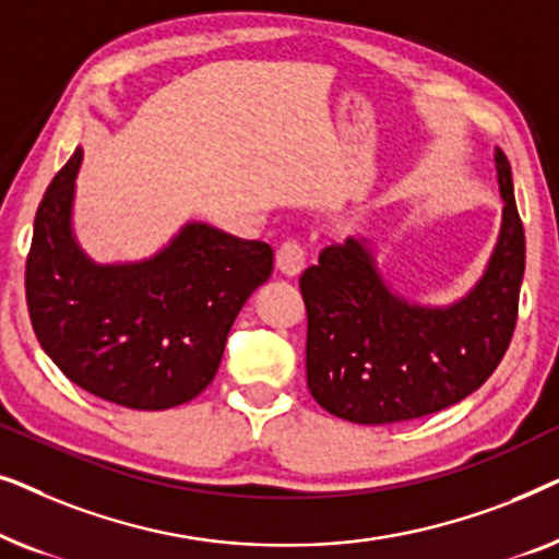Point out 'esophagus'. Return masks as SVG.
Masks as SVG:
<instances>
[{
	"instance_id": "obj_1",
	"label": "esophagus",
	"mask_w": 559,
	"mask_h": 559,
	"mask_svg": "<svg viewBox=\"0 0 559 559\" xmlns=\"http://www.w3.org/2000/svg\"><path fill=\"white\" fill-rule=\"evenodd\" d=\"M277 270L287 277H295L305 270V249L300 241L287 239L282 247L277 249Z\"/></svg>"
}]
</instances>
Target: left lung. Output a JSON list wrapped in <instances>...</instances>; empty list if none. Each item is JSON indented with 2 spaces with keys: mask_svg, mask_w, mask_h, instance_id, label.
Listing matches in <instances>:
<instances>
[{
  "mask_svg": "<svg viewBox=\"0 0 559 559\" xmlns=\"http://www.w3.org/2000/svg\"><path fill=\"white\" fill-rule=\"evenodd\" d=\"M501 231L484 277L445 308L394 295L366 239L320 251L300 277L308 310V389L320 407L356 425L417 419L461 402L507 354L524 280V226L511 165L496 150Z\"/></svg>",
  "mask_w": 559,
  "mask_h": 559,
  "instance_id": "left-lung-1",
  "label": "left lung"
}]
</instances>
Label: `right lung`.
Listing matches in <instances>:
<instances>
[{"instance_id": "obj_1", "label": "right lung", "mask_w": 559, "mask_h": 559, "mask_svg": "<svg viewBox=\"0 0 559 559\" xmlns=\"http://www.w3.org/2000/svg\"><path fill=\"white\" fill-rule=\"evenodd\" d=\"M75 150L45 190L25 266L27 310L52 364L98 400L170 409L216 377L228 331L270 280L274 251L186 224L155 257L96 264L73 236Z\"/></svg>"}]
</instances>
